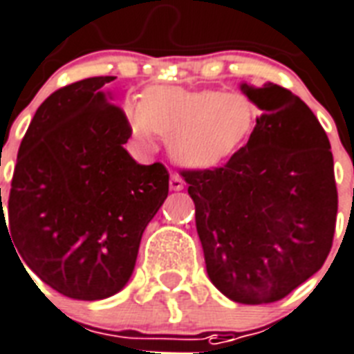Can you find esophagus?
<instances>
[{
	"label": "esophagus",
	"instance_id": "1",
	"mask_svg": "<svg viewBox=\"0 0 354 354\" xmlns=\"http://www.w3.org/2000/svg\"><path fill=\"white\" fill-rule=\"evenodd\" d=\"M183 188H185V180H183V177L177 174L171 175V177H169V190L180 192Z\"/></svg>",
	"mask_w": 354,
	"mask_h": 354
}]
</instances>
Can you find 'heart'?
I'll list each match as a JSON object with an SVG mask.
<instances>
[{"label":"heart","instance_id":"1","mask_svg":"<svg viewBox=\"0 0 354 354\" xmlns=\"http://www.w3.org/2000/svg\"><path fill=\"white\" fill-rule=\"evenodd\" d=\"M124 117L133 140L149 148L153 133L180 166L214 168L230 159L256 128L254 102L237 91L151 86L142 98H126Z\"/></svg>","mask_w":354,"mask_h":354}]
</instances>
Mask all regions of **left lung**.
<instances>
[{"label":"left lung","mask_w":354,"mask_h":354,"mask_svg":"<svg viewBox=\"0 0 354 354\" xmlns=\"http://www.w3.org/2000/svg\"><path fill=\"white\" fill-rule=\"evenodd\" d=\"M239 89L261 111L248 142L223 168L183 177L212 283L237 304H272L329 256L335 166L329 138L304 100L270 82Z\"/></svg>","instance_id":"left-lung-1"}]
</instances>
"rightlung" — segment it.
Returning <instances> with one entry per match:
<instances>
[{
    "label": "right lung",
    "mask_w": 354,
    "mask_h": 354,
    "mask_svg": "<svg viewBox=\"0 0 354 354\" xmlns=\"http://www.w3.org/2000/svg\"><path fill=\"white\" fill-rule=\"evenodd\" d=\"M113 80L75 82L38 107L19 146L8 226L0 216L25 265L84 301L126 287L144 230L168 197L162 164H138L124 148L131 133L106 89Z\"/></svg>",
    "instance_id": "obj_1"
}]
</instances>
